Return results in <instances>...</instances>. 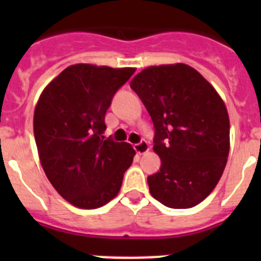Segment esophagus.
Returning a JSON list of instances; mask_svg holds the SVG:
<instances>
[{
  "mask_svg": "<svg viewBox=\"0 0 261 261\" xmlns=\"http://www.w3.org/2000/svg\"><path fill=\"white\" fill-rule=\"evenodd\" d=\"M135 150L137 151L138 154H144L149 150V144L145 140H141L138 144H135Z\"/></svg>",
  "mask_w": 261,
  "mask_h": 261,
  "instance_id": "34e87169",
  "label": "esophagus"
}]
</instances>
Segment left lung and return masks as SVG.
Returning a JSON list of instances; mask_svg holds the SVG:
<instances>
[{
  "label": "left lung",
  "instance_id": "left-lung-1",
  "mask_svg": "<svg viewBox=\"0 0 261 261\" xmlns=\"http://www.w3.org/2000/svg\"><path fill=\"white\" fill-rule=\"evenodd\" d=\"M154 124L161 168L147 176L154 199L192 208L214 190L229 156L230 121L214 87L186 64L150 66L130 82Z\"/></svg>",
  "mask_w": 261,
  "mask_h": 261
}]
</instances>
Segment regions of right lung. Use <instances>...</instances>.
<instances>
[{
	"mask_svg": "<svg viewBox=\"0 0 261 261\" xmlns=\"http://www.w3.org/2000/svg\"><path fill=\"white\" fill-rule=\"evenodd\" d=\"M136 69L77 64L41 93L34 135L48 180L77 208L103 206L119 193L136 151L103 137L105 116L117 90Z\"/></svg>",
	"mask_w": 261,
	"mask_h": 261,
	"instance_id": "add662e5",
	"label": "right lung"
}]
</instances>
